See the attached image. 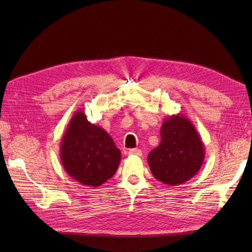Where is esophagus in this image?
I'll return each mask as SVG.
<instances>
[{
    "mask_svg": "<svg viewBox=\"0 0 252 252\" xmlns=\"http://www.w3.org/2000/svg\"><path fill=\"white\" fill-rule=\"evenodd\" d=\"M129 155H132V156H138L141 157L142 156V150L138 149V148H134V149H129Z\"/></svg>",
    "mask_w": 252,
    "mask_h": 252,
    "instance_id": "34e87169",
    "label": "esophagus"
}]
</instances>
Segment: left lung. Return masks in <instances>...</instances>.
<instances>
[{"label": "left lung", "instance_id": "obj_1", "mask_svg": "<svg viewBox=\"0 0 252 252\" xmlns=\"http://www.w3.org/2000/svg\"><path fill=\"white\" fill-rule=\"evenodd\" d=\"M159 132L161 142L147 158L150 170L164 184L178 186L201 169L204 144L191 121L183 113L167 117Z\"/></svg>", "mask_w": 252, "mask_h": 252}]
</instances>
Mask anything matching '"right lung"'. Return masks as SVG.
I'll use <instances>...</instances> for the list:
<instances>
[{
	"mask_svg": "<svg viewBox=\"0 0 252 252\" xmlns=\"http://www.w3.org/2000/svg\"><path fill=\"white\" fill-rule=\"evenodd\" d=\"M60 158L72 179L82 185L97 187L117 172L121 151L102 127L91 124L83 110H78L62 138Z\"/></svg>",
	"mask_w": 252,
	"mask_h": 252,
	"instance_id": "obj_1",
	"label": "right lung"
}]
</instances>
